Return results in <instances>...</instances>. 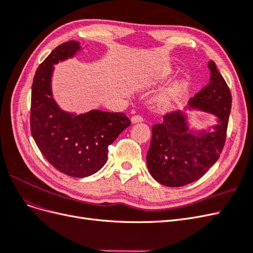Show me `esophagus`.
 Wrapping results in <instances>:
<instances>
[{
    "mask_svg": "<svg viewBox=\"0 0 253 253\" xmlns=\"http://www.w3.org/2000/svg\"><path fill=\"white\" fill-rule=\"evenodd\" d=\"M132 122L133 124H137V122H141L143 121V118L140 116V115H134V116L132 117Z\"/></svg>",
    "mask_w": 253,
    "mask_h": 253,
    "instance_id": "esophagus-1",
    "label": "esophagus"
}]
</instances>
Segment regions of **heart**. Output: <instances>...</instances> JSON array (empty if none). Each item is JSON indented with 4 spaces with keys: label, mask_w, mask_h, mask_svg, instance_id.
<instances>
[{
    "label": "heart",
    "mask_w": 253,
    "mask_h": 253,
    "mask_svg": "<svg viewBox=\"0 0 253 253\" xmlns=\"http://www.w3.org/2000/svg\"><path fill=\"white\" fill-rule=\"evenodd\" d=\"M183 88H185V83L183 82L179 81L177 83H175L173 86L168 88L159 96L158 102L160 103V105L164 106V108H170V106H172L176 102V100L180 97Z\"/></svg>",
    "instance_id": "heart-1"
}]
</instances>
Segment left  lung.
Segmentation results:
<instances>
[{
  "label": "left lung",
  "mask_w": 253,
  "mask_h": 253,
  "mask_svg": "<svg viewBox=\"0 0 253 253\" xmlns=\"http://www.w3.org/2000/svg\"><path fill=\"white\" fill-rule=\"evenodd\" d=\"M208 67L210 81L191 99V108L209 112L218 118L213 132L189 133L186 116L176 111L164 115L162 124L152 127V140L147 154L149 171L156 181L167 187H182L200 179L217 162L224 149L231 91L214 61Z\"/></svg>",
  "instance_id": "1"
}]
</instances>
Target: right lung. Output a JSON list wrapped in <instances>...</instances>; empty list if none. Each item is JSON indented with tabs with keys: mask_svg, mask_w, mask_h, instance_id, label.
Returning <instances> with one entry per match:
<instances>
[{
	"mask_svg": "<svg viewBox=\"0 0 253 253\" xmlns=\"http://www.w3.org/2000/svg\"><path fill=\"white\" fill-rule=\"evenodd\" d=\"M78 41L59 45L38 67L32 87L30 131L47 162L72 177H86L108 159L109 145L131 121L124 113L94 110L77 115L59 109L51 95L52 65L73 57Z\"/></svg>",
	"mask_w": 253,
	"mask_h": 253,
	"instance_id": "1",
	"label": "right lung"
}]
</instances>
